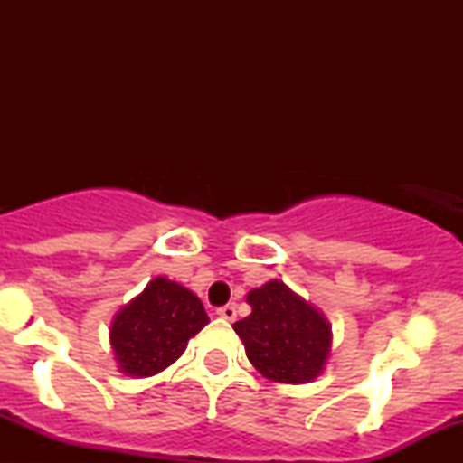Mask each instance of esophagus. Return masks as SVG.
<instances>
[{
	"instance_id": "obj_1",
	"label": "esophagus",
	"mask_w": 463,
	"mask_h": 463,
	"mask_svg": "<svg viewBox=\"0 0 463 463\" xmlns=\"http://www.w3.org/2000/svg\"><path fill=\"white\" fill-rule=\"evenodd\" d=\"M217 316L224 317V320H228V322H232V320H235V317H237L235 305H224V307H220V309H217Z\"/></svg>"
}]
</instances>
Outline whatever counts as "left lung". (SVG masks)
<instances>
[{"label":"left lung","mask_w":463,"mask_h":463,"mask_svg":"<svg viewBox=\"0 0 463 463\" xmlns=\"http://www.w3.org/2000/svg\"><path fill=\"white\" fill-rule=\"evenodd\" d=\"M252 313L232 324L250 364L276 383H309L331 353V324L283 280H269L248 294Z\"/></svg>","instance_id":"obj_1"}]
</instances>
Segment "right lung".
<instances>
[{"label": "right lung", "mask_w": 463, "mask_h": 463, "mask_svg": "<svg viewBox=\"0 0 463 463\" xmlns=\"http://www.w3.org/2000/svg\"><path fill=\"white\" fill-rule=\"evenodd\" d=\"M209 324L194 291L156 276L137 298L117 311L110 344L119 370L128 376H152L172 365L189 339Z\"/></svg>", "instance_id": "add662e5"}]
</instances>
